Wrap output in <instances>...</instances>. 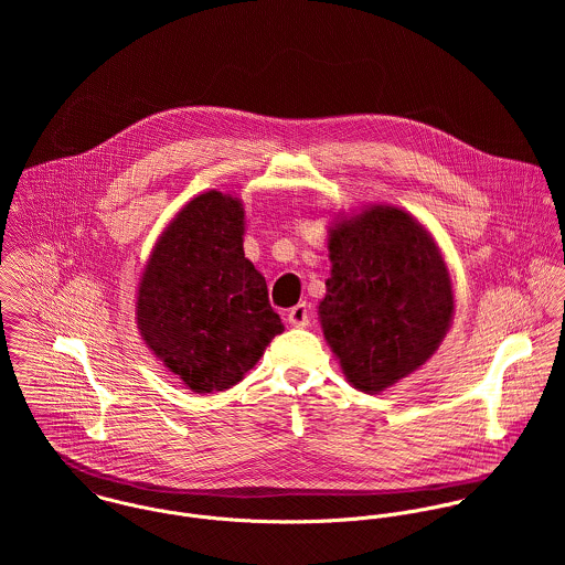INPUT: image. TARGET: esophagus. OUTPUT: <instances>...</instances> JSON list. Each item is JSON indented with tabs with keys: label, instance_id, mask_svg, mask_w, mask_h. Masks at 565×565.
<instances>
[{
	"label": "esophagus",
	"instance_id": "1",
	"mask_svg": "<svg viewBox=\"0 0 565 565\" xmlns=\"http://www.w3.org/2000/svg\"><path fill=\"white\" fill-rule=\"evenodd\" d=\"M289 323L296 328H307L309 326V305L300 302L289 311Z\"/></svg>",
	"mask_w": 565,
	"mask_h": 565
}]
</instances>
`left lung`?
Instances as JSON below:
<instances>
[{"label": "left lung", "mask_w": 565, "mask_h": 565, "mask_svg": "<svg viewBox=\"0 0 565 565\" xmlns=\"http://www.w3.org/2000/svg\"><path fill=\"white\" fill-rule=\"evenodd\" d=\"M328 249L326 341L356 390L383 392L444 339L455 309L448 269L428 233L392 206L339 222Z\"/></svg>", "instance_id": "1"}]
</instances>
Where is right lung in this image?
<instances>
[{"label":"right lung","mask_w":565,"mask_h":565,"mask_svg":"<svg viewBox=\"0 0 565 565\" xmlns=\"http://www.w3.org/2000/svg\"><path fill=\"white\" fill-rule=\"evenodd\" d=\"M243 209L209 191L162 233L139 287L148 348L195 394L239 383L285 330L265 278L243 254Z\"/></svg>","instance_id":"right-lung-1"}]
</instances>
